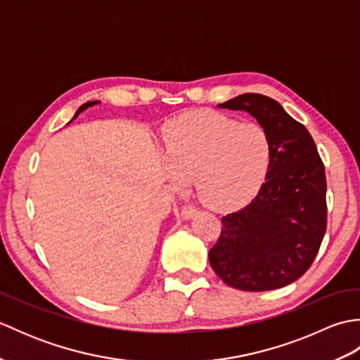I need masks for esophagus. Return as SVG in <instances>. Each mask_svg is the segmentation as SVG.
Segmentation results:
<instances>
[{"label":"esophagus","instance_id":"1","mask_svg":"<svg viewBox=\"0 0 360 360\" xmlns=\"http://www.w3.org/2000/svg\"><path fill=\"white\" fill-rule=\"evenodd\" d=\"M195 213H196L195 205H184V207H182V210H181V218L187 221V219L192 218Z\"/></svg>","mask_w":360,"mask_h":360}]
</instances>
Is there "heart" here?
I'll return each mask as SVG.
<instances>
[{
  "instance_id": "obj_1",
  "label": "heart",
  "mask_w": 360,
  "mask_h": 360,
  "mask_svg": "<svg viewBox=\"0 0 360 360\" xmlns=\"http://www.w3.org/2000/svg\"><path fill=\"white\" fill-rule=\"evenodd\" d=\"M162 142L172 184L196 179L200 200L217 210H236L254 200L272 160L271 137L262 125L209 110L168 122Z\"/></svg>"
}]
</instances>
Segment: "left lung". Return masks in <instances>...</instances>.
Listing matches in <instances>:
<instances>
[{
	"mask_svg": "<svg viewBox=\"0 0 360 360\" xmlns=\"http://www.w3.org/2000/svg\"><path fill=\"white\" fill-rule=\"evenodd\" d=\"M218 106L255 117L271 137L272 160L252 202L221 219L209 262L235 289L290 285L309 269L326 232L325 167L314 139L267 96L241 94Z\"/></svg>",
	"mask_w": 360,
	"mask_h": 360,
	"instance_id": "8db88e82",
	"label": "left lung"
}]
</instances>
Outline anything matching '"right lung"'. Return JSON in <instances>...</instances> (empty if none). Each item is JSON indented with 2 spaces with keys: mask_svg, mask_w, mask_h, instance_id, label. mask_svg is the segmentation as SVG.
Segmentation results:
<instances>
[{
  "mask_svg": "<svg viewBox=\"0 0 360 360\" xmlns=\"http://www.w3.org/2000/svg\"><path fill=\"white\" fill-rule=\"evenodd\" d=\"M97 103H101V102H98V101H94V102H86V103H83V105L80 106V108L77 110V112H75V116H74V119H75V117H77V116H79V114H80L82 111H85L86 108H89V106H94V105H97Z\"/></svg>",
  "mask_w": 360,
  "mask_h": 360,
  "instance_id": "1",
  "label": "right lung"
}]
</instances>
